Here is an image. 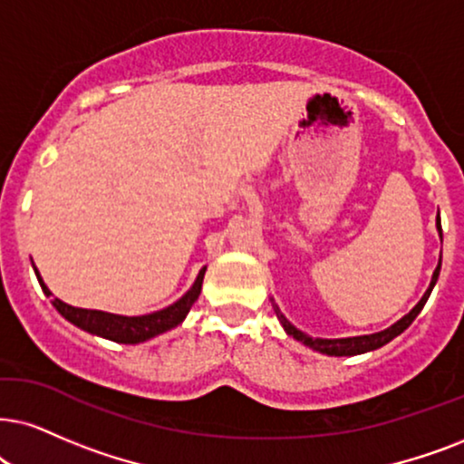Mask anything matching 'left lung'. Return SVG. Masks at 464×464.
<instances>
[{"label":"left lung","mask_w":464,"mask_h":464,"mask_svg":"<svg viewBox=\"0 0 464 464\" xmlns=\"http://www.w3.org/2000/svg\"><path fill=\"white\" fill-rule=\"evenodd\" d=\"M437 228H439V236H441V225H439V218H437ZM443 237V236H441ZM439 272H441V259H439V266L435 269V274H432V280H430V286H428L424 295H421V300L415 304V308L411 310L409 314H404L401 321H396L394 325L388 327V330L383 332H377V334H368V336H353V338H313L308 336V334H304L302 330H297L295 325L291 324L286 316L280 313L278 306H274L276 314H278V321L283 324L285 332L293 336L295 340H300L302 344H306L313 351H319V353H325V355H336V357H343V355H360V353H368V351H374L379 347H383V344H388L390 340H394L396 336H401V334L407 330L409 325L413 324V319L421 313V308H424V304L428 302V297H430V291L432 286L437 285V278H439Z\"/></svg>","instance_id":"obj_1"}]
</instances>
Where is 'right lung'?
Returning <instances> with one entry per match:
<instances>
[{
  "mask_svg": "<svg viewBox=\"0 0 464 464\" xmlns=\"http://www.w3.org/2000/svg\"><path fill=\"white\" fill-rule=\"evenodd\" d=\"M36 276H38L40 286H43L44 295L53 297L49 286H46L44 280L40 278L38 269H36ZM203 276H205V267L198 272L195 285H192L178 302L171 304V306L162 308V310H156V313H151V314L124 316V314L102 313V310L74 308L66 302L57 300V297H53V306L57 308V313H60L63 319H68L70 324L81 327V330L96 334V336H102L107 340H113V343L137 344V343H145V340L158 336V334L173 330V327H178L181 321L186 319V314L190 313L192 304L198 300V293H201V285H203Z\"/></svg>",
  "mask_w": 464,
  "mask_h": 464,
  "instance_id": "right-lung-1",
  "label": "right lung"
}]
</instances>
